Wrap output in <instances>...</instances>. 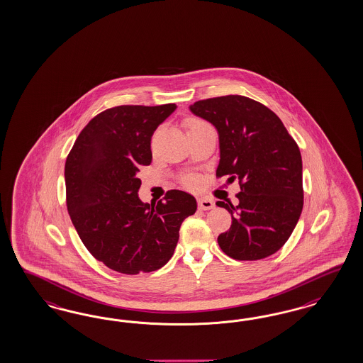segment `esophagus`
<instances>
[{
  "mask_svg": "<svg viewBox=\"0 0 363 363\" xmlns=\"http://www.w3.org/2000/svg\"><path fill=\"white\" fill-rule=\"evenodd\" d=\"M198 206H199V209L210 210L213 209L216 205H214V202H213L211 199H209V198L203 197L198 199Z\"/></svg>",
  "mask_w": 363,
  "mask_h": 363,
  "instance_id": "obj_1",
  "label": "esophagus"
}]
</instances>
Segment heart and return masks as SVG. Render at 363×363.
<instances>
[{
	"instance_id": "obj_1",
	"label": "heart",
	"mask_w": 363,
	"mask_h": 363,
	"mask_svg": "<svg viewBox=\"0 0 363 363\" xmlns=\"http://www.w3.org/2000/svg\"><path fill=\"white\" fill-rule=\"evenodd\" d=\"M203 125H209L208 122L202 121L199 118H189L186 121V129L187 132L191 130V129H196V128H201ZM184 184L186 186H196L197 185V178L194 176H185L184 177Z\"/></svg>"
}]
</instances>
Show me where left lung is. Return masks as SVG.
<instances>
[{"label": "left lung", "mask_w": 363, "mask_h": 363, "mask_svg": "<svg viewBox=\"0 0 363 363\" xmlns=\"http://www.w3.org/2000/svg\"><path fill=\"white\" fill-rule=\"evenodd\" d=\"M190 110L213 123L220 137L217 178L240 182L238 205L217 201L231 214L218 235L222 252L238 261L277 253L303 208L302 158L297 143L273 110L243 96L201 99Z\"/></svg>", "instance_id": "obj_1"}]
</instances>
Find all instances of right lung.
<instances>
[{
	"label": "right lung",
	"instance_id": "add662e5",
	"mask_svg": "<svg viewBox=\"0 0 363 363\" xmlns=\"http://www.w3.org/2000/svg\"><path fill=\"white\" fill-rule=\"evenodd\" d=\"M176 108L104 110L79 133L66 158L70 220L89 253L121 274L161 269L174 253L182 222L197 210L196 198L176 189L155 206L138 198L137 173L152 162V135Z\"/></svg>",
	"mask_w": 363,
	"mask_h": 363
}]
</instances>
